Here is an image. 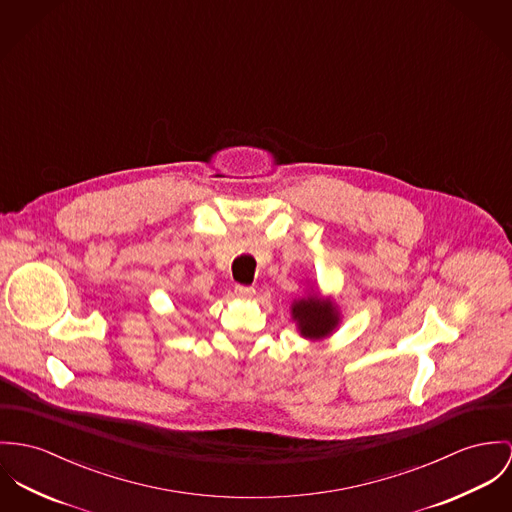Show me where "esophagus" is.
<instances>
[{"mask_svg": "<svg viewBox=\"0 0 512 512\" xmlns=\"http://www.w3.org/2000/svg\"><path fill=\"white\" fill-rule=\"evenodd\" d=\"M234 295L238 299H250L254 295V287H250V285H234Z\"/></svg>", "mask_w": 512, "mask_h": 512, "instance_id": "34e87169", "label": "esophagus"}]
</instances>
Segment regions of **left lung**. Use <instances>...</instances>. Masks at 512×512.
I'll return each mask as SVG.
<instances>
[{"mask_svg":"<svg viewBox=\"0 0 512 512\" xmlns=\"http://www.w3.org/2000/svg\"><path fill=\"white\" fill-rule=\"evenodd\" d=\"M293 319L307 338H323L338 323L334 305L317 297L297 301L293 305Z\"/></svg>","mask_w":512,"mask_h":512,"instance_id":"obj_1","label":"left lung"}]
</instances>
